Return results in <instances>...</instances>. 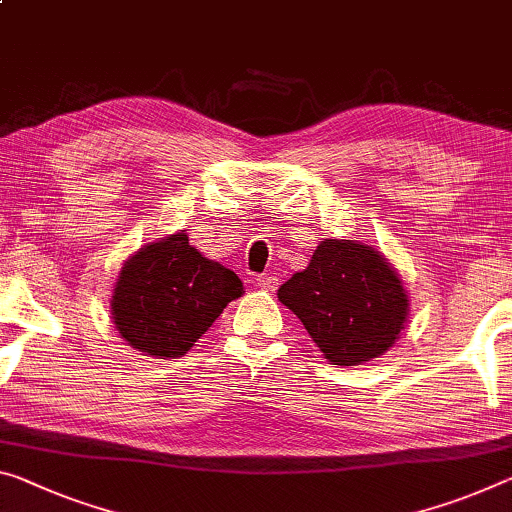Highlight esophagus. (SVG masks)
<instances>
[{
	"label": "esophagus",
	"mask_w": 512,
	"mask_h": 512,
	"mask_svg": "<svg viewBox=\"0 0 512 512\" xmlns=\"http://www.w3.org/2000/svg\"><path fill=\"white\" fill-rule=\"evenodd\" d=\"M255 287L264 291H275V287H278V278H273V275H257Z\"/></svg>",
	"instance_id": "1"
}]
</instances>
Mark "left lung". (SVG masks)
<instances>
[{
	"label": "left lung",
	"mask_w": 512,
	"mask_h": 512,
	"mask_svg": "<svg viewBox=\"0 0 512 512\" xmlns=\"http://www.w3.org/2000/svg\"><path fill=\"white\" fill-rule=\"evenodd\" d=\"M278 300L339 367L389 351L410 305L394 266L376 248L348 239H323L307 269L278 289Z\"/></svg>",
	"instance_id": "left-lung-1"
}]
</instances>
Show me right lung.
Returning <instances> with one entry per match:
<instances>
[{"mask_svg": "<svg viewBox=\"0 0 512 512\" xmlns=\"http://www.w3.org/2000/svg\"><path fill=\"white\" fill-rule=\"evenodd\" d=\"M241 294L239 275L202 257L182 230L127 259L113 287L111 319L132 348L180 358Z\"/></svg>", "mask_w": 512, "mask_h": 512, "instance_id": "add662e5", "label": "right lung"}]
</instances>
